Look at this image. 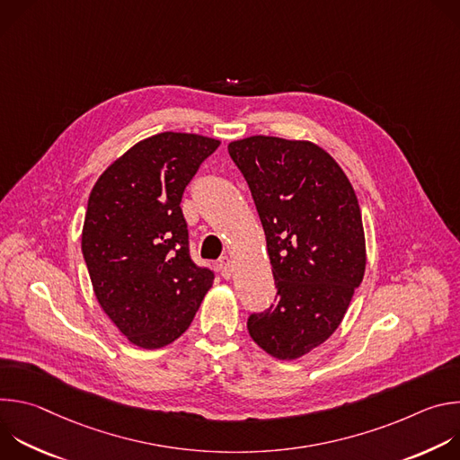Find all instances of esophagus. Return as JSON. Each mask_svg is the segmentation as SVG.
Masks as SVG:
<instances>
[{"mask_svg":"<svg viewBox=\"0 0 460 460\" xmlns=\"http://www.w3.org/2000/svg\"><path fill=\"white\" fill-rule=\"evenodd\" d=\"M218 268H220V273H222L224 279H231V275H233V261H231L229 256L220 258Z\"/></svg>","mask_w":460,"mask_h":460,"instance_id":"esophagus-1","label":"esophagus"}]
</instances>
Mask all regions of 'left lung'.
Listing matches in <instances>:
<instances>
[{"label": "left lung", "instance_id": "obj_1", "mask_svg": "<svg viewBox=\"0 0 460 460\" xmlns=\"http://www.w3.org/2000/svg\"><path fill=\"white\" fill-rule=\"evenodd\" d=\"M266 233L279 302L247 332L268 355L296 360L330 339L366 271L357 194L342 167L309 140L256 135L227 146Z\"/></svg>", "mask_w": 460, "mask_h": 460}]
</instances>
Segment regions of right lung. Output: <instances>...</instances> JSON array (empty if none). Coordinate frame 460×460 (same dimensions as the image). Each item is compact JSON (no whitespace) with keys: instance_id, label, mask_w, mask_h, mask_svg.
<instances>
[{"instance_id":"right-lung-1","label":"right lung","mask_w":460,"mask_h":460,"mask_svg":"<svg viewBox=\"0 0 460 460\" xmlns=\"http://www.w3.org/2000/svg\"><path fill=\"white\" fill-rule=\"evenodd\" d=\"M218 140L160 133L96 180L82 231L94 295L127 341L158 349L185 333L215 275L189 256L181 194Z\"/></svg>"}]
</instances>
